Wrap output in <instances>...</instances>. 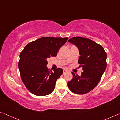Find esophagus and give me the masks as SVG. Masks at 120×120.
<instances>
[{
    "label": "esophagus",
    "instance_id": "34e87169",
    "mask_svg": "<svg viewBox=\"0 0 120 120\" xmlns=\"http://www.w3.org/2000/svg\"><path fill=\"white\" fill-rule=\"evenodd\" d=\"M68 70L65 69H63V74L66 73H67V72H68Z\"/></svg>",
    "mask_w": 120,
    "mask_h": 120
}]
</instances>
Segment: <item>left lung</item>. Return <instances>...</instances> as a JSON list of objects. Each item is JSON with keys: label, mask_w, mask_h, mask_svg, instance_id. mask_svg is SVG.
Returning a JSON list of instances; mask_svg holds the SVG:
<instances>
[{"label": "left lung", "mask_w": 120, "mask_h": 120, "mask_svg": "<svg viewBox=\"0 0 120 120\" xmlns=\"http://www.w3.org/2000/svg\"><path fill=\"white\" fill-rule=\"evenodd\" d=\"M78 47L80 56L79 67H82L81 75L73 72V79L68 82L72 92L83 94L92 91L99 83L106 68V55L104 48L91 39L74 37L68 40Z\"/></svg>", "instance_id": "1"}]
</instances>
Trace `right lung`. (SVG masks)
<instances>
[{"label": "right lung", "instance_id": "add662e5", "mask_svg": "<svg viewBox=\"0 0 120 120\" xmlns=\"http://www.w3.org/2000/svg\"><path fill=\"white\" fill-rule=\"evenodd\" d=\"M68 38L42 37L29 42L21 52L19 68L21 78L26 88L36 96H46L52 93L63 69L50 71L47 60L56 57L59 49Z\"/></svg>", "mask_w": 120, "mask_h": 120}]
</instances>
